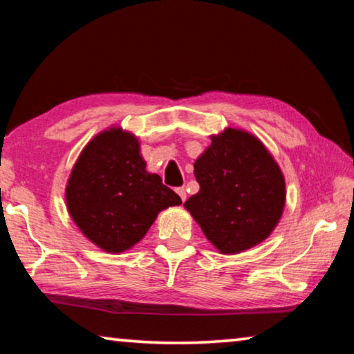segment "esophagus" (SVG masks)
I'll list each match as a JSON object with an SVG mask.
<instances>
[{"label":"esophagus","mask_w":354,"mask_h":354,"mask_svg":"<svg viewBox=\"0 0 354 354\" xmlns=\"http://www.w3.org/2000/svg\"><path fill=\"white\" fill-rule=\"evenodd\" d=\"M176 192H178V195L181 196V200H183V203L185 201V198H187V192H185V189L184 187H179V189H176Z\"/></svg>","instance_id":"obj_1"}]
</instances>
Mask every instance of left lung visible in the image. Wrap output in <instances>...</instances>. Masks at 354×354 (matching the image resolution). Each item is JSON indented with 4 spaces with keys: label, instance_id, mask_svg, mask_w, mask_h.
<instances>
[{
    "label": "left lung",
    "instance_id": "8db88e82",
    "mask_svg": "<svg viewBox=\"0 0 354 354\" xmlns=\"http://www.w3.org/2000/svg\"><path fill=\"white\" fill-rule=\"evenodd\" d=\"M194 164L198 194L184 203L221 254H237L266 241L279 223L286 181L256 136L226 128Z\"/></svg>",
    "mask_w": 354,
    "mask_h": 354
}]
</instances>
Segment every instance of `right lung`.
Segmentation results:
<instances>
[{"label": "right lung", "mask_w": 354, "mask_h": 354, "mask_svg": "<svg viewBox=\"0 0 354 354\" xmlns=\"http://www.w3.org/2000/svg\"><path fill=\"white\" fill-rule=\"evenodd\" d=\"M65 201L82 234L112 254L133 248L160 211L183 203L159 175L147 171L139 139L120 127L101 131L84 147Z\"/></svg>", "instance_id": "add662e5"}]
</instances>
